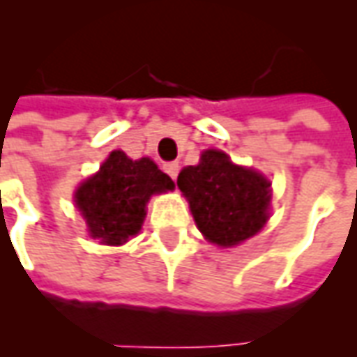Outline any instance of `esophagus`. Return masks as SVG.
<instances>
[{
	"mask_svg": "<svg viewBox=\"0 0 357 357\" xmlns=\"http://www.w3.org/2000/svg\"><path fill=\"white\" fill-rule=\"evenodd\" d=\"M164 170H166V174L170 176L172 179L178 178V172H179V164L178 162H168L164 164Z\"/></svg>",
	"mask_w": 357,
	"mask_h": 357,
	"instance_id": "obj_1",
	"label": "esophagus"
}]
</instances>
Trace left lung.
<instances>
[{
	"label": "left lung",
	"instance_id": "obj_1",
	"mask_svg": "<svg viewBox=\"0 0 357 357\" xmlns=\"http://www.w3.org/2000/svg\"><path fill=\"white\" fill-rule=\"evenodd\" d=\"M269 185L258 172L233 164L216 149L204 151L201 162L178 176L199 229L218 247L239 245L262 229L269 218Z\"/></svg>",
	"mask_w": 357,
	"mask_h": 357
}]
</instances>
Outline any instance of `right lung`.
<instances>
[{
	"label": "right lung",
	"instance_id": "add662e5",
	"mask_svg": "<svg viewBox=\"0 0 357 357\" xmlns=\"http://www.w3.org/2000/svg\"><path fill=\"white\" fill-rule=\"evenodd\" d=\"M172 189L170 176L151 158L132 160L122 151H112L101 170L76 191V206L93 239L122 245L141 229L149 197Z\"/></svg>",
	"mask_w": 357,
	"mask_h": 357
}]
</instances>
